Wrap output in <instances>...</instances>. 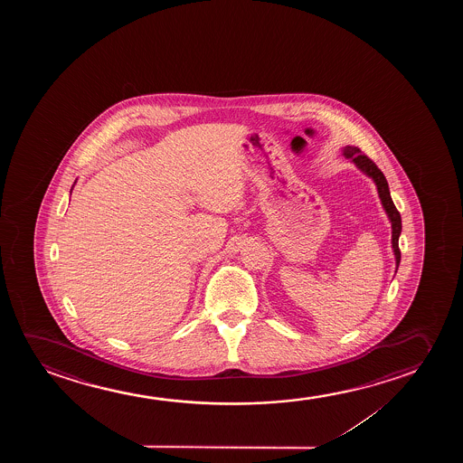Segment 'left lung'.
<instances>
[{
	"label": "left lung",
	"mask_w": 463,
	"mask_h": 463,
	"mask_svg": "<svg viewBox=\"0 0 463 463\" xmlns=\"http://www.w3.org/2000/svg\"><path fill=\"white\" fill-rule=\"evenodd\" d=\"M343 156L346 159H351V163H354L355 167L365 174L368 178L373 180L374 186L378 190V196H380L381 205L386 212L387 218L391 222V228H392V243L393 258H395V273L399 270L400 266V250H399V237L402 234V218H400L399 210L395 209L391 197V191H389V184H387L384 174L376 167L372 159H368L365 155H362L361 150L357 146H343Z\"/></svg>",
	"instance_id": "8db88e82"
}]
</instances>
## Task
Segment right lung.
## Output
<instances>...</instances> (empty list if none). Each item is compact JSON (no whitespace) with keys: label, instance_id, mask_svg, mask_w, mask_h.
I'll list each match as a JSON object with an SVG mask.
<instances>
[{"label":"right lung","instance_id":"right-lung-1","mask_svg":"<svg viewBox=\"0 0 463 463\" xmlns=\"http://www.w3.org/2000/svg\"><path fill=\"white\" fill-rule=\"evenodd\" d=\"M72 186H74V184H72ZM71 191H72V188H71Z\"/></svg>","mask_w":463,"mask_h":463}]
</instances>
